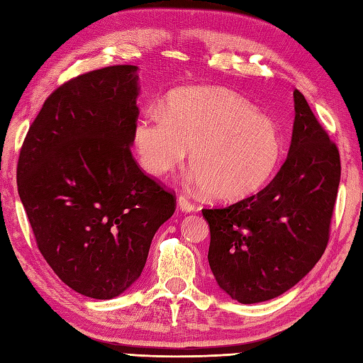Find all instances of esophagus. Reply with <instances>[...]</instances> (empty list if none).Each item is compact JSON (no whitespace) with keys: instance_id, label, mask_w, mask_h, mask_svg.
<instances>
[{"instance_id":"1","label":"esophagus","mask_w":363,"mask_h":363,"mask_svg":"<svg viewBox=\"0 0 363 363\" xmlns=\"http://www.w3.org/2000/svg\"><path fill=\"white\" fill-rule=\"evenodd\" d=\"M177 204H179L181 209L186 211V212H194V211H195V206L191 204V203L189 201V198L184 196V195L177 196Z\"/></svg>"}]
</instances>
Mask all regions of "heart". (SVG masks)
Returning a JSON list of instances; mask_svg holds the SVG:
<instances>
[{"label": "heart", "instance_id": "1", "mask_svg": "<svg viewBox=\"0 0 363 363\" xmlns=\"http://www.w3.org/2000/svg\"><path fill=\"white\" fill-rule=\"evenodd\" d=\"M134 146L151 176L172 172L190 150L196 184L223 203L259 191L274 176L285 152L274 123L221 89L176 91L164 111H150L137 121Z\"/></svg>", "mask_w": 363, "mask_h": 363}]
</instances>
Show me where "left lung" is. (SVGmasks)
Masks as SVG:
<instances>
[{
  "mask_svg": "<svg viewBox=\"0 0 363 363\" xmlns=\"http://www.w3.org/2000/svg\"><path fill=\"white\" fill-rule=\"evenodd\" d=\"M289 156L273 181L229 206L203 209L209 265L242 304L282 295L325 252L340 184V152L299 90Z\"/></svg>",
  "mask_w": 363,
  "mask_h": 363,
  "instance_id": "1",
  "label": "left lung"
}]
</instances>
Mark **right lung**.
I'll use <instances>...</instances> for the list:
<instances>
[{"mask_svg":"<svg viewBox=\"0 0 363 363\" xmlns=\"http://www.w3.org/2000/svg\"><path fill=\"white\" fill-rule=\"evenodd\" d=\"M137 67L87 72L59 86L29 126L18 195L37 248L74 291L111 299L138 279L176 195L137 164Z\"/></svg>","mask_w":363,"mask_h":363,"instance_id":"1","label":"right lung"}]
</instances>
